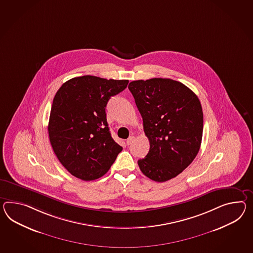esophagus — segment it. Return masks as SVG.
<instances>
[{
  "mask_svg": "<svg viewBox=\"0 0 253 253\" xmlns=\"http://www.w3.org/2000/svg\"><path fill=\"white\" fill-rule=\"evenodd\" d=\"M134 141V136H129V138L127 139V141H126V143L129 145V144H131L132 142Z\"/></svg>",
  "mask_w": 253,
  "mask_h": 253,
  "instance_id": "obj_1",
  "label": "esophagus"
}]
</instances>
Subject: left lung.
Instances as JSON below:
<instances>
[{"label":"left lung","mask_w":253,"mask_h":253,"mask_svg":"<svg viewBox=\"0 0 253 253\" xmlns=\"http://www.w3.org/2000/svg\"><path fill=\"white\" fill-rule=\"evenodd\" d=\"M129 91L150 142L138 161L142 173L155 182L177 176L196 158L203 134V111L197 95L178 81L151 79L131 81Z\"/></svg>","instance_id":"8db88e82"}]
</instances>
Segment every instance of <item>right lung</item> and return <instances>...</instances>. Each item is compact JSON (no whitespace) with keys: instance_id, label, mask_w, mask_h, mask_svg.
Listing matches in <instances>:
<instances>
[{"instance_id":"obj_1","label":"right lung","mask_w":253,"mask_h":253,"mask_svg":"<svg viewBox=\"0 0 253 253\" xmlns=\"http://www.w3.org/2000/svg\"><path fill=\"white\" fill-rule=\"evenodd\" d=\"M128 83L87 75L65 82L56 93L48 123L50 143L62 166L77 178L101 177L122 152L111 137L105 108Z\"/></svg>"}]
</instances>
